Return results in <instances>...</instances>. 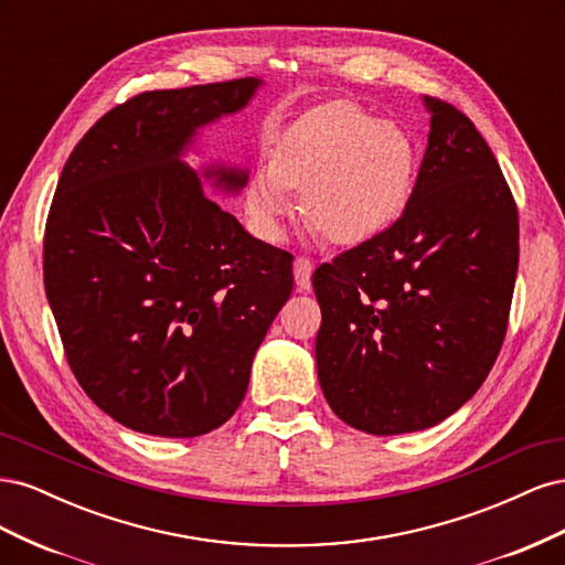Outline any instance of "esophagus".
<instances>
[{
	"instance_id": "1",
	"label": "esophagus",
	"mask_w": 565,
	"mask_h": 565,
	"mask_svg": "<svg viewBox=\"0 0 565 565\" xmlns=\"http://www.w3.org/2000/svg\"><path fill=\"white\" fill-rule=\"evenodd\" d=\"M311 262L306 256H297L295 259V282L299 289H311Z\"/></svg>"
}]
</instances>
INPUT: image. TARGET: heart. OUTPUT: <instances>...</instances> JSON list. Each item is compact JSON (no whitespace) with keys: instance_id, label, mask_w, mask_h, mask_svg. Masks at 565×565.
<instances>
[{"instance_id":"heart-1","label":"heart","mask_w":565,"mask_h":565,"mask_svg":"<svg viewBox=\"0 0 565 565\" xmlns=\"http://www.w3.org/2000/svg\"><path fill=\"white\" fill-rule=\"evenodd\" d=\"M417 164V141L405 127L353 100H332L282 131L268 169L249 181L247 210L266 235H280L292 191H303L316 228L339 245H358L403 216Z\"/></svg>"}]
</instances>
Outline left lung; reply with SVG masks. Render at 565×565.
<instances>
[{
	"mask_svg": "<svg viewBox=\"0 0 565 565\" xmlns=\"http://www.w3.org/2000/svg\"><path fill=\"white\" fill-rule=\"evenodd\" d=\"M431 115L403 216L313 273L318 382L358 431L396 436L450 417L502 349L519 268V212L471 119Z\"/></svg>",
	"mask_w": 565,
	"mask_h": 565,
	"instance_id": "obj_1",
	"label": "left lung"
}]
</instances>
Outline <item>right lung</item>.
Here are the masks:
<instances>
[{
  "mask_svg": "<svg viewBox=\"0 0 565 565\" xmlns=\"http://www.w3.org/2000/svg\"><path fill=\"white\" fill-rule=\"evenodd\" d=\"M243 77L146 92L67 158L44 231V287L84 393L127 429L195 438L241 407L254 353L292 295V254L252 237L204 191L241 193L247 169L183 156L243 110Z\"/></svg>",
  "mask_w": 565,
  "mask_h": 565,
  "instance_id": "right-lung-1",
  "label": "right lung"
}]
</instances>
